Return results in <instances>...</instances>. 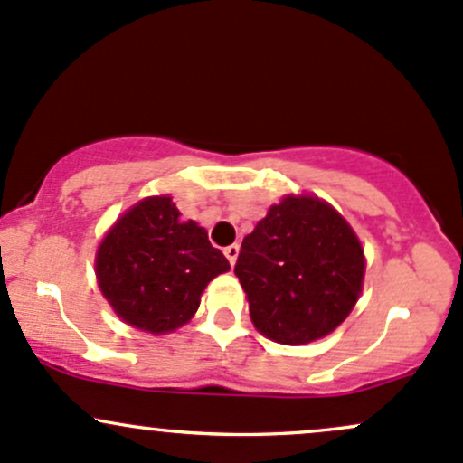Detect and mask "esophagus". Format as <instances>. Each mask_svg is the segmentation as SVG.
<instances>
[{
	"label": "esophagus",
	"instance_id": "1",
	"mask_svg": "<svg viewBox=\"0 0 463 463\" xmlns=\"http://www.w3.org/2000/svg\"><path fill=\"white\" fill-rule=\"evenodd\" d=\"M225 256H227V260H230V265L233 267L236 265V258H238V253H241V245H230V247H225Z\"/></svg>",
	"mask_w": 463,
	"mask_h": 463
}]
</instances>
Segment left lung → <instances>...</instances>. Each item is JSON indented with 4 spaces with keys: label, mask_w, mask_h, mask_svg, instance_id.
Segmentation results:
<instances>
[{
    "label": "left lung",
    "mask_w": 463,
    "mask_h": 463,
    "mask_svg": "<svg viewBox=\"0 0 463 463\" xmlns=\"http://www.w3.org/2000/svg\"><path fill=\"white\" fill-rule=\"evenodd\" d=\"M233 273L262 335L309 345L329 335L355 307L364 250L329 203L285 196L245 236Z\"/></svg>",
    "instance_id": "obj_1"
}]
</instances>
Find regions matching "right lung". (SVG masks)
<instances>
[{
	"mask_svg": "<svg viewBox=\"0 0 463 463\" xmlns=\"http://www.w3.org/2000/svg\"><path fill=\"white\" fill-rule=\"evenodd\" d=\"M97 280L114 313L134 329L170 333L201 305L230 262L207 232L185 221L170 196H150L110 227L97 250Z\"/></svg>",
	"mask_w": 463,
	"mask_h": 463,
	"instance_id": "right-lung-1",
	"label": "right lung"
}]
</instances>
